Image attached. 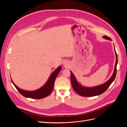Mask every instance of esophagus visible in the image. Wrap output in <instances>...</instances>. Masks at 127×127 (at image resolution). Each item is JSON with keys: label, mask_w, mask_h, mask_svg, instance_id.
<instances>
[{"label": "esophagus", "mask_w": 127, "mask_h": 127, "mask_svg": "<svg viewBox=\"0 0 127 127\" xmlns=\"http://www.w3.org/2000/svg\"><path fill=\"white\" fill-rule=\"evenodd\" d=\"M63 64L64 65V66H67V65L68 64V61H64V63H63Z\"/></svg>", "instance_id": "1"}]
</instances>
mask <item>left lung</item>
<instances>
[{
    "label": "left lung",
    "instance_id": "left-lung-1",
    "mask_svg": "<svg viewBox=\"0 0 127 127\" xmlns=\"http://www.w3.org/2000/svg\"><path fill=\"white\" fill-rule=\"evenodd\" d=\"M103 37L105 39L112 41V40H111L110 37L107 36H105V35L103 36ZM114 51H115V53H116V64H115L113 75L112 76H111V77L107 80L106 82L102 84V85H98L97 86H94L93 87H87L83 86L80 85V84L77 81L75 76L72 74V72L70 71L71 85L73 88H74V90L75 91V92L77 93L80 96H82L92 97V96H95L100 95L106 91V90L110 86L111 84H112V83L114 81L117 74V65L118 64V56L116 53V50H115V48H114Z\"/></svg>",
    "mask_w": 127,
    "mask_h": 127
}]
</instances>
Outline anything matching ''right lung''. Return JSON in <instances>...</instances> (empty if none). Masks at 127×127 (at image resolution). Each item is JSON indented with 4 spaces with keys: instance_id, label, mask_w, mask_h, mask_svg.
<instances>
[{
    "instance_id": "obj_1",
    "label": "right lung",
    "mask_w": 127,
    "mask_h": 127,
    "mask_svg": "<svg viewBox=\"0 0 127 127\" xmlns=\"http://www.w3.org/2000/svg\"><path fill=\"white\" fill-rule=\"evenodd\" d=\"M61 70V66H60L52 73L51 75L50 76L47 82H46L43 86L39 88V89L33 91H25L21 89L15 85L13 82L12 79H11V80L18 91L23 96L33 99H41L48 96V95L50 94L53 90V86H54L55 79Z\"/></svg>"
}]
</instances>
